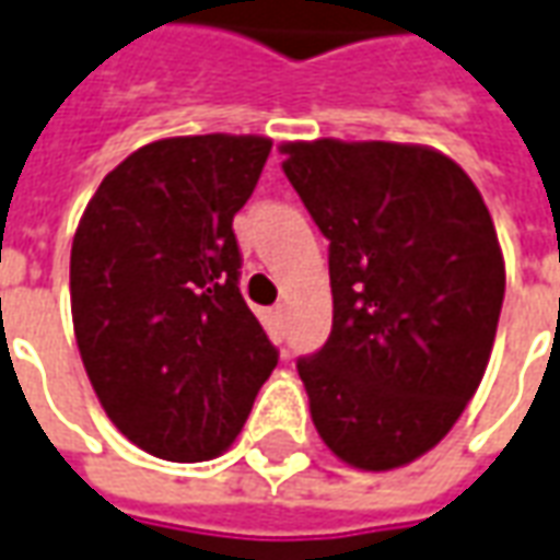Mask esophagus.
<instances>
[{"mask_svg":"<svg viewBox=\"0 0 560 560\" xmlns=\"http://www.w3.org/2000/svg\"><path fill=\"white\" fill-rule=\"evenodd\" d=\"M269 324H272L276 330H284V324H288V306H284V303L269 308Z\"/></svg>","mask_w":560,"mask_h":560,"instance_id":"34e87169","label":"esophagus"}]
</instances>
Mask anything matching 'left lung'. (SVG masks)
I'll return each mask as SVG.
<instances>
[{
	"label": "left lung",
	"instance_id": "left-lung-1",
	"mask_svg": "<svg viewBox=\"0 0 560 560\" xmlns=\"http://www.w3.org/2000/svg\"><path fill=\"white\" fill-rule=\"evenodd\" d=\"M284 175L330 240L334 330L300 358L308 412L348 467L397 470L482 382L506 267L470 175L428 144L284 142Z\"/></svg>",
	"mask_w": 560,
	"mask_h": 560
}]
</instances>
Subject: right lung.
Here are the masks:
<instances>
[{"label": "right lung", "mask_w": 560, "mask_h": 560, "mask_svg": "<svg viewBox=\"0 0 560 560\" xmlns=\"http://www.w3.org/2000/svg\"><path fill=\"white\" fill-rule=\"evenodd\" d=\"M272 139L175 136L103 178L72 240L81 361L105 416L163 460H209L240 436L279 351L240 293L233 214Z\"/></svg>", "instance_id": "right-lung-1"}]
</instances>
